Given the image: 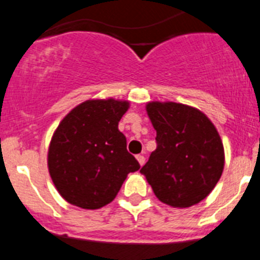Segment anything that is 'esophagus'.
Instances as JSON below:
<instances>
[{
    "label": "esophagus",
    "instance_id": "esophagus-1",
    "mask_svg": "<svg viewBox=\"0 0 260 260\" xmlns=\"http://www.w3.org/2000/svg\"><path fill=\"white\" fill-rule=\"evenodd\" d=\"M137 160H138V163L141 164V166H143V164L146 163V157L143 156V155H137Z\"/></svg>",
    "mask_w": 260,
    "mask_h": 260
}]
</instances>
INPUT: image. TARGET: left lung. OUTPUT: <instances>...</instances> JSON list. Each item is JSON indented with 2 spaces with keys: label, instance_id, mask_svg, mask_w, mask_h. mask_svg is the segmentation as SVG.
<instances>
[{
  "label": "left lung",
  "instance_id": "1",
  "mask_svg": "<svg viewBox=\"0 0 260 260\" xmlns=\"http://www.w3.org/2000/svg\"><path fill=\"white\" fill-rule=\"evenodd\" d=\"M156 130V150L142 167L155 196L174 208H189L216 187L225 166L217 128L199 109L177 103L146 105Z\"/></svg>",
  "mask_w": 260,
  "mask_h": 260
}]
</instances>
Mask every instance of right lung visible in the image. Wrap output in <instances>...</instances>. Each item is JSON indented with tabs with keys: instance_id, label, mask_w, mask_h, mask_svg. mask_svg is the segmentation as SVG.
<instances>
[{
	"instance_id": "1",
	"label": "right lung",
	"mask_w": 260,
	"mask_h": 260,
	"mask_svg": "<svg viewBox=\"0 0 260 260\" xmlns=\"http://www.w3.org/2000/svg\"><path fill=\"white\" fill-rule=\"evenodd\" d=\"M128 106L121 100H88L73 108L55 130L48 171L57 192L72 205L83 209L108 205L127 174L141 168L118 130Z\"/></svg>"
}]
</instances>
